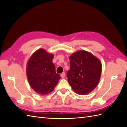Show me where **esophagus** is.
Wrapping results in <instances>:
<instances>
[{
	"label": "esophagus",
	"instance_id": "1",
	"mask_svg": "<svg viewBox=\"0 0 127 127\" xmlns=\"http://www.w3.org/2000/svg\"><path fill=\"white\" fill-rule=\"evenodd\" d=\"M65 74L64 73V72H63V73L61 74V77L62 78V79H63V78H64V77H65Z\"/></svg>",
	"mask_w": 127,
	"mask_h": 127
}]
</instances>
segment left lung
<instances>
[{"label":"left lung","instance_id":"obj_1","mask_svg":"<svg viewBox=\"0 0 127 127\" xmlns=\"http://www.w3.org/2000/svg\"><path fill=\"white\" fill-rule=\"evenodd\" d=\"M69 59L70 69L66 74L68 82L75 93L87 95L98 84L101 63L98 58L85 50L72 53Z\"/></svg>","mask_w":127,"mask_h":127}]
</instances>
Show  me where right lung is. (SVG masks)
Here are the masks:
<instances>
[{
  "label": "right lung",
  "instance_id": "obj_1",
  "mask_svg": "<svg viewBox=\"0 0 127 127\" xmlns=\"http://www.w3.org/2000/svg\"><path fill=\"white\" fill-rule=\"evenodd\" d=\"M53 57V54L40 48L31 56L27 64L26 74L29 85L41 95L53 91L61 79L52 63Z\"/></svg>",
  "mask_w": 127,
  "mask_h": 127
}]
</instances>
